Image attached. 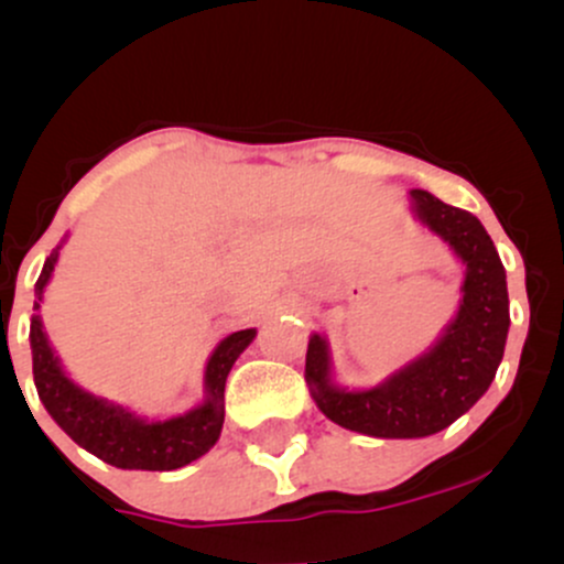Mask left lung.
<instances>
[{"mask_svg":"<svg viewBox=\"0 0 564 564\" xmlns=\"http://www.w3.org/2000/svg\"><path fill=\"white\" fill-rule=\"evenodd\" d=\"M408 196L413 217L467 268L456 318L424 355L368 390L336 384L321 334L310 336L304 360L315 405L334 424L368 437H426L451 426L488 392L509 334L507 273L480 219L419 187Z\"/></svg>","mask_w":564,"mask_h":564,"instance_id":"left-lung-1","label":"left lung"}]
</instances>
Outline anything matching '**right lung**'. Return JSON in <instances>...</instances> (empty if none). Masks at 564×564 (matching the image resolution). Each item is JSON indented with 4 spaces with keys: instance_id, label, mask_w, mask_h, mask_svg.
<instances>
[{
    "instance_id": "obj_1",
    "label": "right lung",
    "mask_w": 564,
    "mask_h": 564,
    "mask_svg": "<svg viewBox=\"0 0 564 564\" xmlns=\"http://www.w3.org/2000/svg\"><path fill=\"white\" fill-rule=\"evenodd\" d=\"M61 246L53 249L39 275L34 310L42 304L44 289L53 278ZM254 336L257 328H243V332L225 336L206 360L204 403L164 422H148L124 405L95 398L93 392L82 390L74 379H68L61 358L44 334L39 313L31 315L29 339L39 400L76 445L119 469L170 471L196 462L219 440L225 422V381L238 355L251 345Z\"/></svg>"
}]
</instances>
